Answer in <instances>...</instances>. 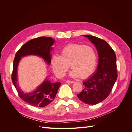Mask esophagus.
<instances>
[{"instance_id":"esophagus-1","label":"esophagus","mask_w":132,"mask_h":132,"mask_svg":"<svg viewBox=\"0 0 132 132\" xmlns=\"http://www.w3.org/2000/svg\"><path fill=\"white\" fill-rule=\"evenodd\" d=\"M66 82L67 83H70V84H73L74 82V81H71V80H66Z\"/></svg>"}]
</instances>
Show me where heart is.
Segmentation results:
<instances>
[{
  "mask_svg": "<svg viewBox=\"0 0 132 132\" xmlns=\"http://www.w3.org/2000/svg\"><path fill=\"white\" fill-rule=\"evenodd\" d=\"M96 52L93 47L81 44H69L61 50L60 56L52 57L51 64L54 74L59 78L65 75L70 65L73 78L88 77L95 69L97 63Z\"/></svg>",
  "mask_w": 132,
  "mask_h": 132,
  "instance_id": "b5f03b06",
  "label": "heart"
}]
</instances>
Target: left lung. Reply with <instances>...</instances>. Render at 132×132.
<instances>
[{
    "instance_id": "1",
    "label": "left lung",
    "mask_w": 132,
    "mask_h": 132,
    "mask_svg": "<svg viewBox=\"0 0 132 132\" xmlns=\"http://www.w3.org/2000/svg\"><path fill=\"white\" fill-rule=\"evenodd\" d=\"M87 37L96 48L98 65L96 72L83 82L84 89L77 95L82 102L96 105L107 97L117 78L116 56L114 51L105 41L94 36Z\"/></svg>"
}]
</instances>
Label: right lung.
<instances>
[{
	"label": "right lung",
	"mask_w": 132,
	"mask_h": 132,
	"mask_svg": "<svg viewBox=\"0 0 132 132\" xmlns=\"http://www.w3.org/2000/svg\"><path fill=\"white\" fill-rule=\"evenodd\" d=\"M54 43V39L49 37L34 38L24 44L15 54L11 75L12 81L20 97L31 106L42 107L48 105L54 99L61 82L52 83L46 78L36 90L30 93H23L18 84L17 71L19 62L23 57L34 55L42 58L44 61L50 65L52 57L51 52L53 50L52 46Z\"/></svg>",
	"instance_id": "add662e5"
}]
</instances>
